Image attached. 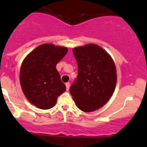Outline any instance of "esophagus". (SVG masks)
<instances>
[{"instance_id": "esophagus-1", "label": "esophagus", "mask_w": 147, "mask_h": 147, "mask_svg": "<svg viewBox=\"0 0 147 147\" xmlns=\"http://www.w3.org/2000/svg\"><path fill=\"white\" fill-rule=\"evenodd\" d=\"M65 86H66V90H68L69 89V86H70V84H69V82H67L66 84H65Z\"/></svg>"}]
</instances>
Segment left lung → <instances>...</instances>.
Listing matches in <instances>:
<instances>
[{
	"mask_svg": "<svg viewBox=\"0 0 147 147\" xmlns=\"http://www.w3.org/2000/svg\"><path fill=\"white\" fill-rule=\"evenodd\" d=\"M78 75L69 92L77 107L91 112L111 98L117 84V69L110 55L100 46L90 43L74 47Z\"/></svg>",
	"mask_w": 147,
	"mask_h": 147,
	"instance_id": "1",
	"label": "left lung"
}]
</instances>
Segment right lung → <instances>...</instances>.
Returning <instances> with one entry per match:
<instances>
[{"label": "right lung", "instance_id": "add662e5", "mask_svg": "<svg viewBox=\"0 0 147 147\" xmlns=\"http://www.w3.org/2000/svg\"><path fill=\"white\" fill-rule=\"evenodd\" d=\"M67 47L45 43L25 57L20 70V83L27 100L39 109L55 105L66 90L56 65L67 53Z\"/></svg>", "mask_w": 147, "mask_h": 147}]
</instances>
